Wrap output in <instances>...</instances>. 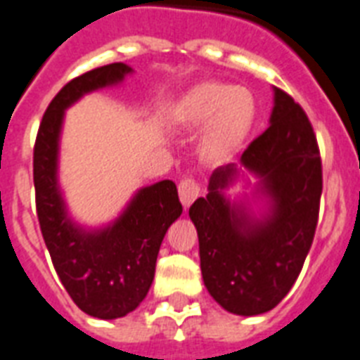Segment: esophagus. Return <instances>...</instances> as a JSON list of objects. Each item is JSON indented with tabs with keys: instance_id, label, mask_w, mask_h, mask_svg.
<instances>
[{
	"instance_id": "obj_1",
	"label": "esophagus",
	"mask_w": 360,
	"mask_h": 360,
	"mask_svg": "<svg viewBox=\"0 0 360 360\" xmlns=\"http://www.w3.org/2000/svg\"><path fill=\"white\" fill-rule=\"evenodd\" d=\"M178 193H180L182 205L189 206L200 195V184L193 178H184L182 182L178 184Z\"/></svg>"
}]
</instances>
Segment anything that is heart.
I'll return each instance as SVG.
<instances>
[{"mask_svg": "<svg viewBox=\"0 0 360 360\" xmlns=\"http://www.w3.org/2000/svg\"><path fill=\"white\" fill-rule=\"evenodd\" d=\"M259 105L252 90L219 80L193 86L180 99L174 118L184 127H200L202 154L221 161L235 154L257 124Z\"/></svg>", "mask_w": 360, "mask_h": 360, "instance_id": "heart-1", "label": "heart"}]
</instances>
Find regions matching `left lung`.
I'll return each instance as SVG.
<instances>
[{"instance_id": "obj_1", "label": "left lung", "mask_w": 360, "mask_h": 360, "mask_svg": "<svg viewBox=\"0 0 360 360\" xmlns=\"http://www.w3.org/2000/svg\"><path fill=\"white\" fill-rule=\"evenodd\" d=\"M272 200L264 219H252L224 197L235 165L212 172L208 195L189 208L199 235L200 272L208 293L236 316L272 310L289 293L310 252L323 191L319 146L299 103L274 88L269 129L242 154Z\"/></svg>"}]
</instances>
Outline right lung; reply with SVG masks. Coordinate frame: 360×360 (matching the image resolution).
I'll return each mask as SVG.
<instances>
[{"label":"right lung","mask_w":360,"mask_h":360,"mask_svg":"<svg viewBox=\"0 0 360 360\" xmlns=\"http://www.w3.org/2000/svg\"><path fill=\"white\" fill-rule=\"evenodd\" d=\"M127 73L131 67L118 61L67 82L50 101L33 146L35 208L52 264L75 304L99 319L127 316L144 300L163 236L182 214L176 184L161 180L141 189L107 229L86 233L67 218L56 180L63 110Z\"/></svg>","instance_id":"obj_1"}]
</instances>
